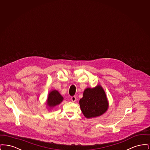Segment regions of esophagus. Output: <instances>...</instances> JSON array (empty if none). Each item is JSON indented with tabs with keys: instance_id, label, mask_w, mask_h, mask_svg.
Listing matches in <instances>:
<instances>
[{
	"instance_id": "obj_1",
	"label": "esophagus",
	"mask_w": 150,
	"mask_h": 150,
	"mask_svg": "<svg viewBox=\"0 0 150 150\" xmlns=\"http://www.w3.org/2000/svg\"><path fill=\"white\" fill-rule=\"evenodd\" d=\"M71 100L72 102H75L76 100V98L75 96H72V97H71Z\"/></svg>"
}]
</instances>
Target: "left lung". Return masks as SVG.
Masks as SVG:
<instances>
[{
	"label": "left lung",
	"instance_id": "8db88e82",
	"mask_svg": "<svg viewBox=\"0 0 150 150\" xmlns=\"http://www.w3.org/2000/svg\"><path fill=\"white\" fill-rule=\"evenodd\" d=\"M79 104L83 114L88 119L103 114L108 107L106 93L100 85L93 88L86 89Z\"/></svg>",
	"mask_w": 150,
	"mask_h": 150
}]
</instances>
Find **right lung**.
<instances>
[{"instance_id": "add662e5", "label": "right lung", "mask_w": 150, "mask_h": 150, "mask_svg": "<svg viewBox=\"0 0 150 150\" xmlns=\"http://www.w3.org/2000/svg\"><path fill=\"white\" fill-rule=\"evenodd\" d=\"M63 100L64 98L60 93L56 90H53L48 94L47 104L48 107L52 108L60 104Z\"/></svg>"}]
</instances>
